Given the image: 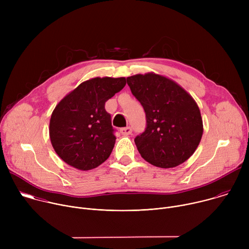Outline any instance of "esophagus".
I'll use <instances>...</instances> for the list:
<instances>
[{
	"label": "esophagus",
	"instance_id": "esophagus-1",
	"mask_svg": "<svg viewBox=\"0 0 249 249\" xmlns=\"http://www.w3.org/2000/svg\"><path fill=\"white\" fill-rule=\"evenodd\" d=\"M120 132H121L122 135H130L132 133V128L130 126H127V127L121 128Z\"/></svg>",
	"mask_w": 249,
	"mask_h": 249
}]
</instances>
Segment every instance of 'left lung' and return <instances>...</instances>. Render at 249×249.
<instances>
[{
  "label": "left lung",
  "mask_w": 249,
  "mask_h": 249,
  "mask_svg": "<svg viewBox=\"0 0 249 249\" xmlns=\"http://www.w3.org/2000/svg\"><path fill=\"white\" fill-rule=\"evenodd\" d=\"M127 84L146 113L145 131L134 140L142 158L162 168L187 160L203 135L201 113L192 96L153 73L129 77Z\"/></svg>",
  "instance_id": "left-lung-1"
}]
</instances>
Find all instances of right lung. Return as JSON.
I'll return each instance as SVG.
<instances>
[{
    "label": "right lung",
    "instance_id": "add662e5",
    "mask_svg": "<svg viewBox=\"0 0 249 249\" xmlns=\"http://www.w3.org/2000/svg\"><path fill=\"white\" fill-rule=\"evenodd\" d=\"M126 85L125 78H94L82 83L55 107L49 125L52 146L69 165L95 168L114 148L115 129L105 102Z\"/></svg>",
    "mask_w": 249,
    "mask_h": 249
}]
</instances>
